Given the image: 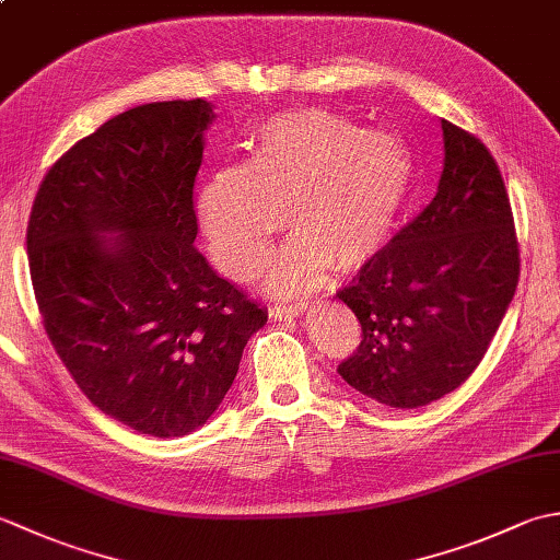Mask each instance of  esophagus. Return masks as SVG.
Here are the masks:
<instances>
[{
  "instance_id": "1",
  "label": "esophagus",
  "mask_w": 560,
  "mask_h": 560,
  "mask_svg": "<svg viewBox=\"0 0 560 560\" xmlns=\"http://www.w3.org/2000/svg\"><path fill=\"white\" fill-rule=\"evenodd\" d=\"M307 311V303L305 301H295L291 305H273L271 307V317L273 319H287V317H299Z\"/></svg>"
}]
</instances>
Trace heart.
<instances>
[{
	"instance_id": "heart-1",
	"label": "heart",
	"mask_w": 560,
	"mask_h": 560,
	"mask_svg": "<svg viewBox=\"0 0 560 560\" xmlns=\"http://www.w3.org/2000/svg\"><path fill=\"white\" fill-rule=\"evenodd\" d=\"M416 183L411 147L397 132H368L349 117L305 108L259 127L253 156L213 171L195 211L209 253L233 279L257 271L283 229L295 235L267 267V289L291 295L327 269L353 271L383 253Z\"/></svg>"
}]
</instances>
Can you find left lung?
<instances>
[{
	"label": "left lung",
	"mask_w": 560,
	"mask_h": 560,
	"mask_svg": "<svg viewBox=\"0 0 560 560\" xmlns=\"http://www.w3.org/2000/svg\"><path fill=\"white\" fill-rule=\"evenodd\" d=\"M438 192L337 299L363 341L337 371L385 407L419 409L481 363L520 279L503 175L481 141L443 120Z\"/></svg>",
	"instance_id": "1"
}]
</instances>
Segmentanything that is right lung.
<instances>
[{
    "label": "right lung",
    "mask_w": 560,
    "mask_h": 560,
    "mask_svg": "<svg viewBox=\"0 0 560 560\" xmlns=\"http://www.w3.org/2000/svg\"><path fill=\"white\" fill-rule=\"evenodd\" d=\"M207 101L147 103L59 159L35 195L28 265L47 337L105 416L153 438L205 425L267 311L195 247Z\"/></svg>",
    "instance_id": "right-lung-1"
}]
</instances>
